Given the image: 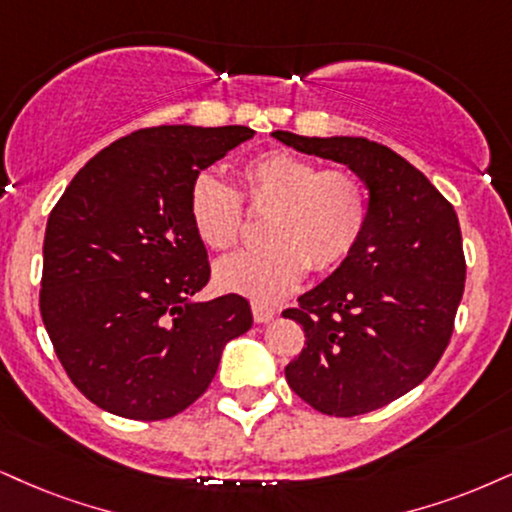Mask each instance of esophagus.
<instances>
[{
    "mask_svg": "<svg viewBox=\"0 0 512 512\" xmlns=\"http://www.w3.org/2000/svg\"><path fill=\"white\" fill-rule=\"evenodd\" d=\"M251 311H254L256 323H270V320H273L277 315V308L268 306V304H261V301H254V304H251Z\"/></svg>",
    "mask_w": 512,
    "mask_h": 512,
    "instance_id": "esophagus-1",
    "label": "esophagus"
}]
</instances>
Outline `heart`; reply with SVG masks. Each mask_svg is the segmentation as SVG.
Masks as SVG:
<instances>
[{
  "instance_id": "1",
  "label": "heart",
  "mask_w": 512,
  "mask_h": 512,
  "mask_svg": "<svg viewBox=\"0 0 512 512\" xmlns=\"http://www.w3.org/2000/svg\"><path fill=\"white\" fill-rule=\"evenodd\" d=\"M242 194L213 173H201L189 189V218L208 249L237 244L244 202L268 211L258 249L239 251L216 266V282L254 301H277L315 273L339 268L363 239L370 197L363 180L346 168H320L318 161L273 149L239 168Z\"/></svg>"
}]
</instances>
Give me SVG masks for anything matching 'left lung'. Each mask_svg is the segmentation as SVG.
Here are the masks:
<instances>
[{
	"instance_id": "left-lung-1",
	"label": "left lung",
	"mask_w": 512,
	"mask_h": 512,
	"mask_svg": "<svg viewBox=\"0 0 512 512\" xmlns=\"http://www.w3.org/2000/svg\"><path fill=\"white\" fill-rule=\"evenodd\" d=\"M275 140L349 166L370 189V218L353 254L299 296L285 318L306 346L285 377L325 415L370 413L418 387L444 356L465 289L458 216L418 168L365 137Z\"/></svg>"
}]
</instances>
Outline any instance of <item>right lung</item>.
<instances>
[{
    "label": "right lung",
    "instance_id": "1",
    "mask_svg": "<svg viewBox=\"0 0 512 512\" xmlns=\"http://www.w3.org/2000/svg\"><path fill=\"white\" fill-rule=\"evenodd\" d=\"M251 137L244 125L137 130L87 161L49 213L42 323L71 382L99 408L173 418L254 323L239 294L192 301L211 266L189 218L194 178Z\"/></svg>",
    "mask_w": 512,
    "mask_h": 512
}]
</instances>
